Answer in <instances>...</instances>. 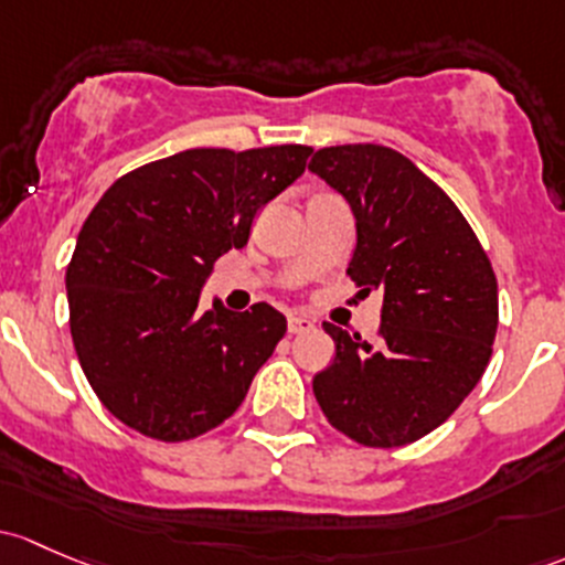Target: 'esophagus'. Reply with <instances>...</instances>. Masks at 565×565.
<instances>
[{
	"mask_svg": "<svg viewBox=\"0 0 565 565\" xmlns=\"http://www.w3.org/2000/svg\"><path fill=\"white\" fill-rule=\"evenodd\" d=\"M287 328H289V332H308V330L317 328V324H313V319L302 317V313H292L287 322Z\"/></svg>",
	"mask_w": 565,
	"mask_h": 565,
	"instance_id": "1",
	"label": "esophagus"
}]
</instances>
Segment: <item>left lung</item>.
I'll use <instances>...</instances> for the list:
<instances>
[{"label": "left lung", "instance_id": "1", "mask_svg": "<svg viewBox=\"0 0 565 565\" xmlns=\"http://www.w3.org/2000/svg\"><path fill=\"white\" fill-rule=\"evenodd\" d=\"M308 170L352 207L349 278L382 295L376 343L324 322L335 358L313 376V395L358 444L403 447L447 423L482 379L498 330L495 273L457 205L403 153L330 146Z\"/></svg>", "mask_w": 565, "mask_h": 565}]
</instances>
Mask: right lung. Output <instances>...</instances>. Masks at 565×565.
Listing matches in <instances>:
<instances>
[{"instance_id": "obj_1", "label": "right lung", "mask_w": 565, "mask_h": 565, "mask_svg": "<svg viewBox=\"0 0 565 565\" xmlns=\"http://www.w3.org/2000/svg\"><path fill=\"white\" fill-rule=\"evenodd\" d=\"M308 157V146L192 148L118 178L94 205L67 267L70 332L113 417L159 441L233 417L287 319L267 302L203 311L200 289Z\"/></svg>"}]
</instances>
